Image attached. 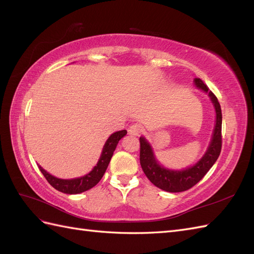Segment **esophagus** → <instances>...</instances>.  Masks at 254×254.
<instances>
[{
	"mask_svg": "<svg viewBox=\"0 0 254 254\" xmlns=\"http://www.w3.org/2000/svg\"><path fill=\"white\" fill-rule=\"evenodd\" d=\"M128 131H129L130 134H132V135H140L143 131V129H142V126L140 124H132L131 126L129 127Z\"/></svg>",
	"mask_w": 254,
	"mask_h": 254,
	"instance_id": "1",
	"label": "esophagus"
}]
</instances>
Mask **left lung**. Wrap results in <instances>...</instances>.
Masks as SVG:
<instances>
[{"instance_id": "left-lung-1", "label": "left lung", "mask_w": 254, "mask_h": 254, "mask_svg": "<svg viewBox=\"0 0 254 254\" xmlns=\"http://www.w3.org/2000/svg\"><path fill=\"white\" fill-rule=\"evenodd\" d=\"M194 82L198 89L209 93L215 111H216V124H215L211 143L204 156L195 165L186 168V170L171 171L158 163L149 143L146 141L145 137H140V163L144 174L157 188L171 191V193H179V191H184L193 188L216 162L221 150L222 115L218 99L200 78H195Z\"/></svg>"}]
</instances>
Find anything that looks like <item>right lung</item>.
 <instances>
[{
    "mask_svg": "<svg viewBox=\"0 0 254 254\" xmlns=\"http://www.w3.org/2000/svg\"><path fill=\"white\" fill-rule=\"evenodd\" d=\"M126 134H127L126 130H121V131H117V132L112 133L104 145L102 156H101V158H99L97 164L94 166L93 170H92L89 174L80 177V178L59 179V178H56V177L52 176L51 174H49L47 171H44L40 165H38V167H39V170L41 171V173L45 177V179L48 180V182L51 184V186L54 189H56L57 190L61 191V193H64V194L82 193V191H86L93 187H95L96 184L99 182V180L103 178V176L107 170V167H108L110 160L112 158L113 151L115 150V148H117V145H118L119 141Z\"/></svg>",
    "mask_w": 254,
    "mask_h": 254,
    "instance_id": "right-lung-1",
    "label": "right lung"
}]
</instances>
